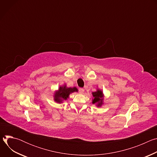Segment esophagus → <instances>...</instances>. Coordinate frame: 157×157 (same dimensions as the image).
I'll return each mask as SVG.
<instances>
[{
	"label": "esophagus",
	"instance_id": "obj_1",
	"mask_svg": "<svg viewBox=\"0 0 157 157\" xmlns=\"http://www.w3.org/2000/svg\"><path fill=\"white\" fill-rule=\"evenodd\" d=\"M79 92L80 93H82L84 92V89L83 88H79Z\"/></svg>",
	"mask_w": 157,
	"mask_h": 157
}]
</instances>
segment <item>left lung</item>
<instances>
[{"instance_id":"1","label":"left lung","mask_w":157,"mask_h":157,"mask_svg":"<svg viewBox=\"0 0 157 157\" xmlns=\"http://www.w3.org/2000/svg\"><path fill=\"white\" fill-rule=\"evenodd\" d=\"M93 95L94 97V99L93 101V103H98V106H100L102 105V93L100 90H98L96 92L93 93Z\"/></svg>"}]
</instances>
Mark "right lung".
<instances>
[{"mask_svg": "<svg viewBox=\"0 0 157 157\" xmlns=\"http://www.w3.org/2000/svg\"><path fill=\"white\" fill-rule=\"evenodd\" d=\"M77 92L78 89L76 87H70V88H66L65 87V86L64 87H60L59 89V91L57 93H56L55 94V101L58 102H61V98L66 100L67 99V98H68L69 95L70 93H73V92Z\"/></svg>", "mask_w": 157, "mask_h": 157, "instance_id": "add662e5", "label": "right lung"}]
</instances>
